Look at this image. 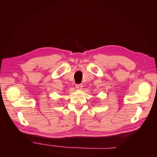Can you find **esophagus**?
Listing matches in <instances>:
<instances>
[{
    "label": "esophagus",
    "mask_w": 157,
    "mask_h": 157,
    "mask_svg": "<svg viewBox=\"0 0 157 157\" xmlns=\"http://www.w3.org/2000/svg\"><path fill=\"white\" fill-rule=\"evenodd\" d=\"M82 87H83V84H77L76 85V88L80 90L82 89Z\"/></svg>",
    "instance_id": "obj_1"
}]
</instances>
